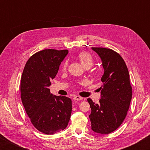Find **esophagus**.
I'll use <instances>...</instances> for the list:
<instances>
[{"instance_id":"1","label":"esophagus","mask_w":150,"mask_h":150,"mask_svg":"<svg viewBox=\"0 0 150 150\" xmlns=\"http://www.w3.org/2000/svg\"><path fill=\"white\" fill-rule=\"evenodd\" d=\"M73 99L74 100H81L83 99V98L81 97V96H75L73 97Z\"/></svg>"}]
</instances>
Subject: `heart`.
I'll list each match as a JSON object with an SVG mask.
<instances>
[{
    "label": "heart",
    "instance_id": "1",
    "mask_svg": "<svg viewBox=\"0 0 150 150\" xmlns=\"http://www.w3.org/2000/svg\"><path fill=\"white\" fill-rule=\"evenodd\" d=\"M77 59L85 69H89L93 64V59L88 53L86 52H80L77 55ZM67 66V62H65L63 64V68L65 69Z\"/></svg>",
    "mask_w": 150,
    "mask_h": 150
}]
</instances>
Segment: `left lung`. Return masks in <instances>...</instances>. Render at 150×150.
<instances>
[{"label": "left lung", "instance_id": "obj_1", "mask_svg": "<svg viewBox=\"0 0 150 150\" xmlns=\"http://www.w3.org/2000/svg\"><path fill=\"white\" fill-rule=\"evenodd\" d=\"M91 48L100 57L104 69L103 85L98 88L99 103L87 99L91 108V129L96 133L107 134L116 130L126 116L132 96L130 74L118 53L105 47Z\"/></svg>", "mask_w": 150, "mask_h": 150}]
</instances>
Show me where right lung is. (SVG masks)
Segmentation results:
<instances>
[{"mask_svg": "<svg viewBox=\"0 0 150 150\" xmlns=\"http://www.w3.org/2000/svg\"><path fill=\"white\" fill-rule=\"evenodd\" d=\"M68 50H44L28 60L20 83L21 99L38 130L54 134L67 126L72 110L71 98L50 93V80L56 76Z\"/></svg>", "mask_w": 150, "mask_h": 150, "instance_id": "obj_1", "label": "right lung"}]
</instances>
